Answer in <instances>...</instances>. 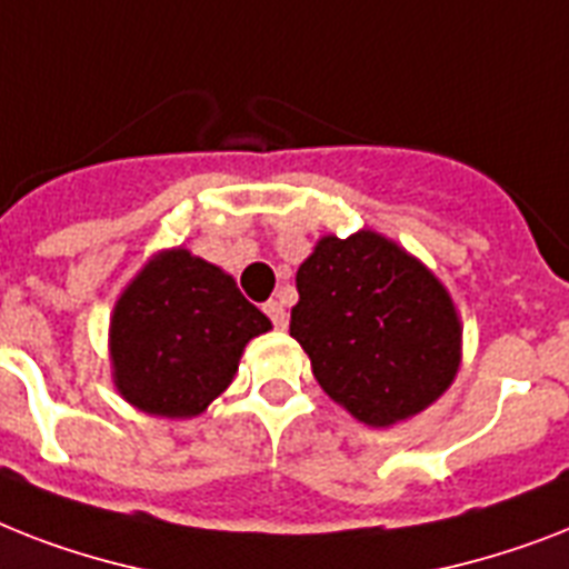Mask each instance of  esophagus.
Here are the masks:
<instances>
[{"mask_svg": "<svg viewBox=\"0 0 569 569\" xmlns=\"http://www.w3.org/2000/svg\"><path fill=\"white\" fill-rule=\"evenodd\" d=\"M262 309H266V316L271 318V325H274L277 330H286V325H289V312H286V307L280 300H269Z\"/></svg>", "mask_w": 569, "mask_h": 569, "instance_id": "obj_1", "label": "esophagus"}]
</instances>
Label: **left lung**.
Returning a JSON list of instances; mask_svg holds the SVG:
<instances>
[{"instance_id": "obj_1", "label": "left lung", "mask_w": 569, "mask_h": 569, "mask_svg": "<svg viewBox=\"0 0 569 569\" xmlns=\"http://www.w3.org/2000/svg\"><path fill=\"white\" fill-rule=\"evenodd\" d=\"M289 332L327 395L389 427L427 409L459 371L461 327L447 289L371 230L325 237L298 269Z\"/></svg>"}]
</instances>
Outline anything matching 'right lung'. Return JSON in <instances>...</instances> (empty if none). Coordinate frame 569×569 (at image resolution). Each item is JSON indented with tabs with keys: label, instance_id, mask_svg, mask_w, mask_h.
<instances>
[{
	"label": "right lung",
	"instance_id": "obj_1",
	"mask_svg": "<svg viewBox=\"0 0 569 569\" xmlns=\"http://www.w3.org/2000/svg\"><path fill=\"white\" fill-rule=\"evenodd\" d=\"M269 327L233 277L183 248L160 253L113 309L117 389L142 412L192 418L228 389L242 348Z\"/></svg>",
	"mask_w": 569,
	"mask_h": 569
}]
</instances>
